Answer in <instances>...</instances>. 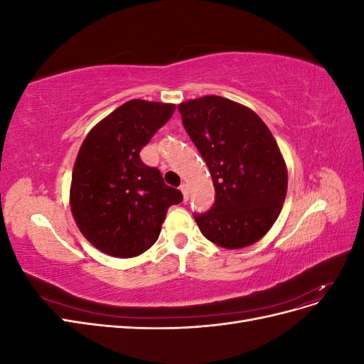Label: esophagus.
<instances>
[{
  "label": "esophagus",
  "instance_id": "obj_1",
  "mask_svg": "<svg viewBox=\"0 0 364 364\" xmlns=\"http://www.w3.org/2000/svg\"><path fill=\"white\" fill-rule=\"evenodd\" d=\"M181 191H182V194H183V200H188V197H190L188 185H186V183H182V185H181Z\"/></svg>",
  "mask_w": 364,
  "mask_h": 364
}]
</instances>
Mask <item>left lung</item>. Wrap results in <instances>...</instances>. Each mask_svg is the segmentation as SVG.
<instances>
[{
  "instance_id": "obj_1",
  "label": "left lung",
  "mask_w": 364,
  "mask_h": 364,
  "mask_svg": "<svg viewBox=\"0 0 364 364\" xmlns=\"http://www.w3.org/2000/svg\"><path fill=\"white\" fill-rule=\"evenodd\" d=\"M178 109L215 188L213 208L194 214L200 232L225 249L257 243L277 222L289 183L270 129L252 109L218 95L194 98Z\"/></svg>"
}]
</instances>
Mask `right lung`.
I'll list each match as a JSON object with an SVG mask.
<instances>
[{
  "mask_svg": "<svg viewBox=\"0 0 364 364\" xmlns=\"http://www.w3.org/2000/svg\"><path fill=\"white\" fill-rule=\"evenodd\" d=\"M176 106L129 100L86 135L75 158L70 206L83 237L106 255L138 257L161 234L168 208L182 202L141 149L167 123Z\"/></svg>",
  "mask_w": 364,
  "mask_h": 364,
  "instance_id": "1",
  "label": "right lung"
}]
</instances>
